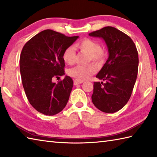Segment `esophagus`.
<instances>
[{
    "instance_id": "1",
    "label": "esophagus",
    "mask_w": 157,
    "mask_h": 157,
    "mask_svg": "<svg viewBox=\"0 0 157 157\" xmlns=\"http://www.w3.org/2000/svg\"><path fill=\"white\" fill-rule=\"evenodd\" d=\"M83 81H82V80H79V79H75V80H74V85H78V84H82V83H83Z\"/></svg>"
}]
</instances>
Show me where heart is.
Listing matches in <instances>:
<instances>
[{"mask_svg":"<svg viewBox=\"0 0 157 157\" xmlns=\"http://www.w3.org/2000/svg\"><path fill=\"white\" fill-rule=\"evenodd\" d=\"M75 48L80 52L87 53L86 62L92 61L98 64H101L106 59V54L101 49V46L98 42L92 39L84 38L77 42ZM62 58L65 63L73 64L76 59V51L73 47L67 48L64 51ZM96 68L92 64L85 65H77L69 70V75L79 80H84L95 73Z\"/></svg>","mask_w":157,"mask_h":157,"instance_id":"obj_1","label":"heart"}]
</instances>
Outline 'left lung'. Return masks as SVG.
<instances>
[{"mask_svg":"<svg viewBox=\"0 0 157 157\" xmlns=\"http://www.w3.org/2000/svg\"><path fill=\"white\" fill-rule=\"evenodd\" d=\"M90 36L104 40L109 57L94 82L91 98L95 106L104 113L121 110L130 98L138 73L139 57L132 40L113 27L93 31Z\"/></svg>","mask_w":157,"mask_h":157,"instance_id":"8db88e82","label":"left lung"}]
</instances>
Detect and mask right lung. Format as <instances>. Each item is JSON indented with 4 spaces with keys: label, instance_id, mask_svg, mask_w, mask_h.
Listing matches in <instances>:
<instances>
[{
    "label": "right lung",
    "instance_id": "add662e5",
    "mask_svg": "<svg viewBox=\"0 0 157 157\" xmlns=\"http://www.w3.org/2000/svg\"><path fill=\"white\" fill-rule=\"evenodd\" d=\"M79 36L68 37L47 29L26 42L20 56L22 86L30 104L38 112L54 115L66 106L73 82L69 76L53 82L64 75V51Z\"/></svg>",
    "mask_w": 157,
    "mask_h": 157
}]
</instances>
